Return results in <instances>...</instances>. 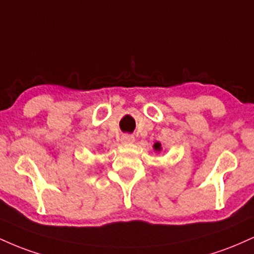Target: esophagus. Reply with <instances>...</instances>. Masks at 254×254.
<instances>
[{
    "label": "esophagus",
    "instance_id": "1",
    "mask_svg": "<svg viewBox=\"0 0 254 254\" xmlns=\"http://www.w3.org/2000/svg\"><path fill=\"white\" fill-rule=\"evenodd\" d=\"M133 141H135L133 135H130V133H124V135H122V142H124V143H132Z\"/></svg>",
    "mask_w": 254,
    "mask_h": 254
}]
</instances>
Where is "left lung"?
I'll return each mask as SVG.
<instances>
[{"mask_svg": "<svg viewBox=\"0 0 254 254\" xmlns=\"http://www.w3.org/2000/svg\"><path fill=\"white\" fill-rule=\"evenodd\" d=\"M154 148H155L156 150H160V149H161V144H160V143H155V144H154Z\"/></svg>", "mask_w": 254, "mask_h": 254, "instance_id": "8db88e82", "label": "left lung"}]
</instances>
